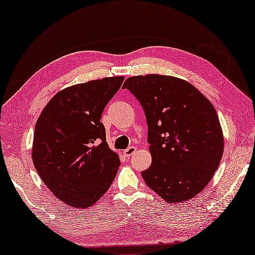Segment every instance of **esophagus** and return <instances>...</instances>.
<instances>
[{
    "mask_svg": "<svg viewBox=\"0 0 255 255\" xmlns=\"http://www.w3.org/2000/svg\"><path fill=\"white\" fill-rule=\"evenodd\" d=\"M136 151H137V149H136L135 146H129L128 148H126V149H125V151H124V155L129 157V156H131L132 154H134V153H135Z\"/></svg>",
    "mask_w": 255,
    "mask_h": 255,
    "instance_id": "1",
    "label": "esophagus"
}]
</instances>
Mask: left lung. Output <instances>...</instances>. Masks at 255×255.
I'll return each mask as SVG.
<instances>
[{
    "mask_svg": "<svg viewBox=\"0 0 255 255\" xmlns=\"http://www.w3.org/2000/svg\"><path fill=\"white\" fill-rule=\"evenodd\" d=\"M143 107L151 167L142 177L152 191L175 204L207 187L219 167L224 135L212 103L184 79L151 74L123 85Z\"/></svg>",
    "mask_w": 255,
    "mask_h": 255,
    "instance_id": "1",
    "label": "left lung"
}]
</instances>
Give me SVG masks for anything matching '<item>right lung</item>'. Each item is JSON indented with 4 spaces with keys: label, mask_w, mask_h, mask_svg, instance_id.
<instances>
[{
    "label": "right lung",
    "mask_w": 255,
    "mask_h": 255,
    "mask_svg": "<svg viewBox=\"0 0 255 255\" xmlns=\"http://www.w3.org/2000/svg\"><path fill=\"white\" fill-rule=\"evenodd\" d=\"M124 79L107 77L64 88L38 117L34 165L50 191L70 207L95 204L118 171L119 156L109 147L101 117Z\"/></svg>",
    "instance_id": "right-lung-1"
}]
</instances>
